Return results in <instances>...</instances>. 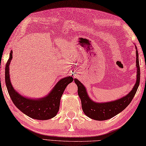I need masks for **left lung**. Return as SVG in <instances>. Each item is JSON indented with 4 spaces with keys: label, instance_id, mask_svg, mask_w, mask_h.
<instances>
[{
    "label": "left lung",
    "instance_id": "8db88e82",
    "mask_svg": "<svg viewBox=\"0 0 146 146\" xmlns=\"http://www.w3.org/2000/svg\"><path fill=\"white\" fill-rule=\"evenodd\" d=\"M136 49V67L137 77L136 82L132 90L127 95L115 100L108 102L98 103L95 102L89 97L85 86L78 79L75 78V82L78 86V94L81 100L83 112L92 119L96 120H105L110 119L120 113L128 106L135 96L140 83V67H139V54L137 48Z\"/></svg>",
    "mask_w": 146,
    "mask_h": 146
}]
</instances>
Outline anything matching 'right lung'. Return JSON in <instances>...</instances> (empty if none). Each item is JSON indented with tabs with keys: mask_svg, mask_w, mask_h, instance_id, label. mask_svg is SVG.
Returning a JSON list of instances; mask_svg holds the SVG:
<instances>
[{
	"mask_svg": "<svg viewBox=\"0 0 146 146\" xmlns=\"http://www.w3.org/2000/svg\"><path fill=\"white\" fill-rule=\"evenodd\" d=\"M12 59L11 51L9 59L5 65V81L12 101L19 110L26 115L37 120H48L56 115L60 108L62 95L69 83L73 81L72 76H66L59 80L50 92L39 98H27L21 95L12 86L10 80L9 65Z\"/></svg>",
	"mask_w": 146,
	"mask_h": 146,
	"instance_id": "1",
	"label": "right lung"
}]
</instances>
